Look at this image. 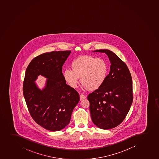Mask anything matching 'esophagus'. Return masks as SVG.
Instances as JSON below:
<instances>
[{"label":"esophagus","mask_w":159,"mask_h":159,"mask_svg":"<svg viewBox=\"0 0 159 159\" xmlns=\"http://www.w3.org/2000/svg\"><path fill=\"white\" fill-rule=\"evenodd\" d=\"M85 98H86V96H84V94H80V100H84V99H85Z\"/></svg>","instance_id":"esophagus-1"}]
</instances>
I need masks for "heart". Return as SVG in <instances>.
Returning a JSON list of instances; mask_svg holds the SVG:
<instances>
[{
  "mask_svg": "<svg viewBox=\"0 0 159 159\" xmlns=\"http://www.w3.org/2000/svg\"><path fill=\"white\" fill-rule=\"evenodd\" d=\"M71 68L63 72L65 81L70 87L75 88L79 78L84 87L94 91L103 85L108 75L109 66L104 59L89 55L75 58L71 63Z\"/></svg>",
  "mask_w": 159,
  "mask_h": 159,
  "instance_id": "obj_1",
  "label": "heart"
}]
</instances>
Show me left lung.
I'll return each mask as SVG.
<instances>
[{
	"label": "left lung",
	"instance_id": "obj_1",
	"mask_svg": "<svg viewBox=\"0 0 159 159\" xmlns=\"http://www.w3.org/2000/svg\"><path fill=\"white\" fill-rule=\"evenodd\" d=\"M92 52L107 55L110 71L103 85L88 96L92 121L99 128L108 130L121 123L133 101L132 79L126 64L108 49Z\"/></svg>",
	"mask_w": 159,
	"mask_h": 159
}]
</instances>
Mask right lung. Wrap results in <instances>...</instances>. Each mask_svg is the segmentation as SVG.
<instances>
[{"label": "right lung", "instance_id": "1", "mask_svg": "<svg viewBox=\"0 0 159 159\" xmlns=\"http://www.w3.org/2000/svg\"><path fill=\"white\" fill-rule=\"evenodd\" d=\"M71 51H52L34 58L28 66L23 94L30 116L47 130L57 131L70 122L80 98L63 78L62 66ZM39 75L48 79L43 90L34 81Z\"/></svg>", "mask_w": 159, "mask_h": 159}]
</instances>
